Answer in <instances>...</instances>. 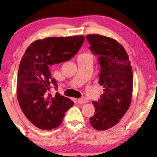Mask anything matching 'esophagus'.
<instances>
[{
  "mask_svg": "<svg viewBox=\"0 0 157 157\" xmlns=\"http://www.w3.org/2000/svg\"><path fill=\"white\" fill-rule=\"evenodd\" d=\"M88 101H89V100H88V98L86 97H82V98H80L78 99V103L81 104H85V103H87Z\"/></svg>",
  "mask_w": 157,
  "mask_h": 157,
  "instance_id": "obj_1",
  "label": "esophagus"
}]
</instances>
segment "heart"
<instances>
[{
    "instance_id": "b5f03b06",
    "label": "heart",
    "mask_w": 157,
    "mask_h": 157,
    "mask_svg": "<svg viewBox=\"0 0 157 157\" xmlns=\"http://www.w3.org/2000/svg\"><path fill=\"white\" fill-rule=\"evenodd\" d=\"M86 55H89V54H86V53H84V54H82V55H81V56H86Z\"/></svg>"
}]
</instances>
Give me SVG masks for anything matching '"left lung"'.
<instances>
[{
    "mask_svg": "<svg viewBox=\"0 0 157 157\" xmlns=\"http://www.w3.org/2000/svg\"><path fill=\"white\" fill-rule=\"evenodd\" d=\"M89 49L101 66L98 83L104 88L90 123L97 130H106L119 123L129 108L133 91V71L122 45L113 38L97 34L87 35Z\"/></svg>",
    "mask_w": 157,
    "mask_h": 157,
    "instance_id": "1",
    "label": "left lung"
}]
</instances>
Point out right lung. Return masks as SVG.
Instances as JSON below:
<instances>
[{
    "instance_id": "obj_1",
    "label": "right lung",
    "mask_w": 157,
    "mask_h": 157,
    "mask_svg": "<svg viewBox=\"0 0 157 157\" xmlns=\"http://www.w3.org/2000/svg\"><path fill=\"white\" fill-rule=\"evenodd\" d=\"M84 39L83 36L48 37L32 43L25 51L18 71L17 98L23 113L36 127H58L74 105L70 98L49 93L51 83L57 88L50 67L74 57Z\"/></svg>"
}]
</instances>
